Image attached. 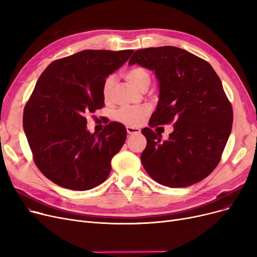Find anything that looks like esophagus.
I'll return each instance as SVG.
<instances>
[{
    "label": "esophagus",
    "instance_id": "1",
    "mask_svg": "<svg viewBox=\"0 0 257 257\" xmlns=\"http://www.w3.org/2000/svg\"><path fill=\"white\" fill-rule=\"evenodd\" d=\"M126 129H127L128 134H138V133L141 132V129H139L137 127H130V126H128Z\"/></svg>",
    "mask_w": 257,
    "mask_h": 257
}]
</instances>
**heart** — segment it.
Returning a JSON list of instances; mask_svg holds the SVG:
<instances>
[{"label":"heart","mask_w":257,"mask_h":257,"mask_svg":"<svg viewBox=\"0 0 257 257\" xmlns=\"http://www.w3.org/2000/svg\"><path fill=\"white\" fill-rule=\"evenodd\" d=\"M126 80L138 89H146L150 84V74L144 67L138 66L129 70L125 75ZM115 82L114 76H108L103 82L102 94L105 101L111 98V90ZM149 113L147 106H125L117 109L114 113V118L119 123L127 126H138Z\"/></svg>","instance_id":"heart-1"}]
</instances>
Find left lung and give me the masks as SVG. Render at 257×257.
Segmentation results:
<instances>
[{"instance_id": "obj_1", "label": "left lung", "mask_w": 257, "mask_h": 257, "mask_svg": "<svg viewBox=\"0 0 257 257\" xmlns=\"http://www.w3.org/2000/svg\"><path fill=\"white\" fill-rule=\"evenodd\" d=\"M136 63L153 71L159 84L149 126L174 123L165 142L151 128L142 130L147 139L141 156L146 172L173 188L203 180L220 163L233 121L219 76L207 61L171 46L138 50L129 60Z\"/></svg>"}]
</instances>
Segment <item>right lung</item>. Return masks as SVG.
Segmentation results:
<instances>
[{"label":"right lung","instance_id":"add662e5","mask_svg":"<svg viewBox=\"0 0 257 257\" xmlns=\"http://www.w3.org/2000/svg\"><path fill=\"white\" fill-rule=\"evenodd\" d=\"M132 53L84 50L54 60L38 78L23 126L36 167L52 182L87 191L107 179L111 159L126 141V128L111 121L91 134L85 115L104 106V80Z\"/></svg>","mask_w":257,"mask_h":257}]
</instances>
